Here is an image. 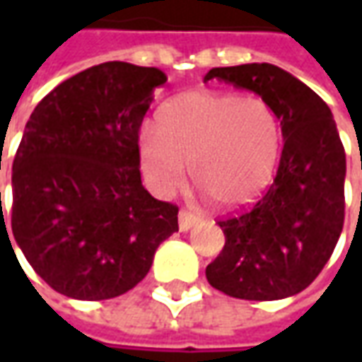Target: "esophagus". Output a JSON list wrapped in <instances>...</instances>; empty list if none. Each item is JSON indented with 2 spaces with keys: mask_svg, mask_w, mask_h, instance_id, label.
<instances>
[{
  "mask_svg": "<svg viewBox=\"0 0 362 362\" xmlns=\"http://www.w3.org/2000/svg\"><path fill=\"white\" fill-rule=\"evenodd\" d=\"M197 223V217L194 213L189 211H180L178 213V228H180L182 233H186L189 228L194 227Z\"/></svg>",
  "mask_w": 362,
  "mask_h": 362,
  "instance_id": "obj_1",
  "label": "esophagus"
}]
</instances>
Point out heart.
<instances>
[{"mask_svg":"<svg viewBox=\"0 0 362 362\" xmlns=\"http://www.w3.org/2000/svg\"><path fill=\"white\" fill-rule=\"evenodd\" d=\"M155 129L137 135L141 176L155 196L180 189L186 166L197 186L228 209L256 202L272 184L283 132L277 112L259 96L182 93L158 108Z\"/></svg>","mask_w":362,"mask_h":362,"instance_id":"obj_1","label":"heart"}]
</instances>
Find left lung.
I'll use <instances>...</instances> for the list:
<instances>
[{"label":"left lung","mask_w":362,"mask_h":362,"mask_svg":"<svg viewBox=\"0 0 362 362\" xmlns=\"http://www.w3.org/2000/svg\"><path fill=\"white\" fill-rule=\"evenodd\" d=\"M204 79L262 96L277 112L285 141L264 197L217 223L225 246L205 277L244 300L296 295L324 269L343 228L347 165L334 114L310 87L273 64L213 67Z\"/></svg>","instance_id":"obj_1"}]
</instances>
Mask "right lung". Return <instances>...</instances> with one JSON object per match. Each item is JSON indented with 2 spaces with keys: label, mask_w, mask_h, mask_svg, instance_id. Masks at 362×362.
Here are the masks:
<instances>
[{
  "label": "right lung",
  "mask_w": 362,
  "mask_h": 362,
  "mask_svg": "<svg viewBox=\"0 0 362 362\" xmlns=\"http://www.w3.org/2000/svg\"><path fill=\"white\" fill-rule=\"evenodd\" d=\"M165 83L157 67L106 62L59 83L30 114L13 160L11 228L62 295H124L178 230V207L143 188L137 157L139 127Z\"/></svg>",
  "instance_id": "right-lung-1"
}]
</instances>
